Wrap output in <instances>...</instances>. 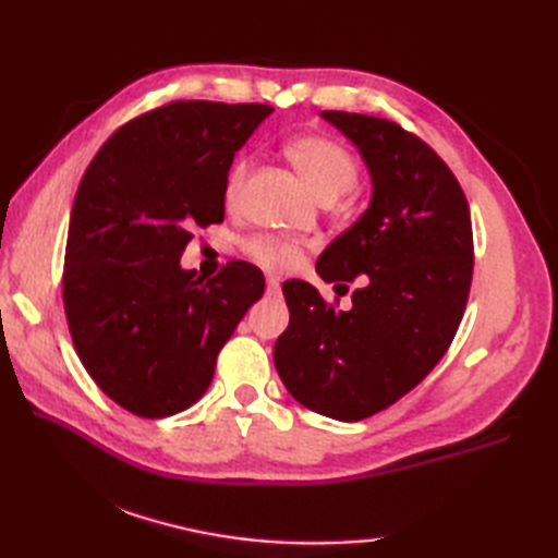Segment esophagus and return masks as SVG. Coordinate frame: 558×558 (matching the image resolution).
<instances>
[{
  "label": "esophagus",
  "mask_w": 558,
  "mask_h": 558,
  "mask_svg": "<svg viewBox=\"0 0 558 558\" xmlns=\"http://www.w3.org/2000/svg\"><path fill=\"white\" fill-rule=\"evenodd\" d=\"M278 290H280V282H278V280H272V278H268V282H266V292H268V294H278Z\"/></svg>",
  "instance_id": "1"
}]
</instances>
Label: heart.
<instances>
[{"mask_svg": "<svg viewBox=\"0 0 558 558\" xmlns=\"http://www.w3.org/2000/svg\"><path fill=\"white\" fill-rule=\"evenodd\" d=\"M286 156L298 170L302 182L318 201H336L348 194L360 180V165L348 148L324 136H300L286 146ZM246 177V162H236L225 184V201L234 204ZM246 252L260 268L270 272H282L298 264L300 246L292 242L276 240V236H254L246 244Z\"/></svg>", "mask_w": 558, "mask_h": 558, "instance_id": "obj_1", "label": "heart"}]
</instances>
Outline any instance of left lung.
<instances>
[{
    "instance_id": "obj_1",
    "label": "left lung",
    "mask_w": 558,
    "mask_h": 558,
    "mask_svg": "<svg viewBox=\"0 0 558 558\" xmlns=\"http://www.w3.org/2000/svg\"><path fill=\"white\" fill-rule=\"evenodd\" d=\"M345 134L372 177L357 222L316 260L326 282H352L348 312L314 286H282L290 326L272 360L290 396L318 414L360 422L417 386L444 357L465 312L472 222L448 165L396 122L322 112Z\"/></svg>"
}]
</instances>
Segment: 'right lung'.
I'll use <instances>...</instances> for the list:
<instances>
[{
	"label": "right lung",
	"mask_w": 558,
	"mask_h": 558,
	"mask_svg": "<svg viewBox=\"0 0 558 558\" xmlns=\"http://www.w3.org/2000/svg\"><path fill=\"white\" fill-rule=\"evenodd\" d=\"M270 112L168 102L117 129L78 184L62 280L71 340L102 393L138 417L192 408L264 294L246 260L204 280L180 258L196 228L222 222L234 153Z\"/></svg>",
	"instance_id": "obj_1"
}]
</instances>
